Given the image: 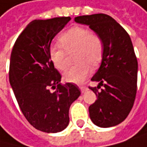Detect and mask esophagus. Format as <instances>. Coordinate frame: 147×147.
<instances>
[{"mask_svg": "<svg viewBox=\"0 0 147 147\" xmlns=\"http://www.w3.org/2000/svg\"><path fill=\"white\" fill-rule=\"evenodd\" d=\"M80 91L83 93V92H86L88 90V88L86 86H80Z\"/></svg>", "mask_w": 147, "mask_h": 147, "instance_id": "obj_1", "label": "esophagus"}]
</instances>
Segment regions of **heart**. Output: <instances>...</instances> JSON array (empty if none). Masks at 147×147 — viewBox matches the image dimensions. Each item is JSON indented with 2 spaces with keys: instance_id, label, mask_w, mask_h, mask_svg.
I'll return each instance as SVG.
<instances>
[{
  "instance_id": "1",
  "label": "heart",
  "mask_w": 147,
  "mask_h": 147,
  "mask_svg": "<svg viewBox=\"0 0 147 147\" xmlns=\"http://www.w3.org/2000/svg\"><path fill=\"white\" fill-rule=\"evenodd\" d=\"M59 41L60 45H54L49 49L50 59L58 70L67 68V53L75 51L74 59L76 65L64 74L65 82L80 83L90 73L91 67H96L102 60L105 49L103 38L86 27L71 28L59 36Z\"/></svg>"
}]
</instances>
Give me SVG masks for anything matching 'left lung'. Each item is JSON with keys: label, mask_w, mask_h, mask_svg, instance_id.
Wrapping results in <instances>:
<instances>
[{"label": "left lung", "mask_w": 147, "mask_h": 147, "mask_svg": "<svg viewBox=\"0 0 147 147\" xmlns=\"http://www.w3.org/2000/svg\"><path fill=\"white\" fill-rule=\"evenodd\" d=\"M74 21L101 35L105 45L101 67L91 79L99 84L88 87L97 96L88 108L90 119L99 127L117 125L129 115L137 94L138 60L131 38L105 14L77 16Z\"/></svg>", "instance_id": "8db88e82"}]
</instances>
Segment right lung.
I'll use <instances>...</instances> for the list:
<instances>
[{"mask_svg": "<svg viewBox=\"0 0 147 147\" xmlns=\"http://www.w3.org/2000/svg\"><path fill=\"white\" fill-rule=\"evenodd\" d=\"M70 20L62 16L32 21L11 53L9 82L18 105L34 128L47 133L67 128L69 108L80 94L77 85L60 83L61 74L49 57L52 40Z\"/></svg>", "mask_w": 147, "mask_h": 147, "instance_id": "1", "label": "right lung"}]
</instances>
